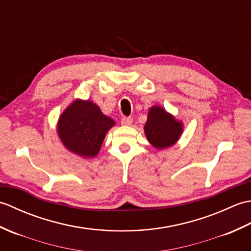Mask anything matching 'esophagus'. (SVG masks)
<instances>
[{"mask_svg": "<svg viewBox=\"0 0 251 251\" xmlns=\"http://www.w3.org/2000/svg\"><path fill=\"white\" fill-rule=\"evenodd\" d=\"M131 123H132L131 117H126L125 116L121 120V124L124 125V126H129V125H131Z\"/></svg>", "mask_w": 251, "mask_h": 251, "instance_id": "obj_1", "label": "esophagus"}]
</instances>
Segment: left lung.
I'll list each match as a JSON object with an SVG mask.
<instances>
[{
	"mask_svg": "<svg viewBox=\"0 0 251 251\" xmlns=\"http://www.w3.org/2000/svg\"><path fill=\"white\" fill-rule=\"evenodd\" d=\"M182 131V122L176 120L162 106L154 105L149 110L145 132L149 142L154 148L161 150L174 146Z\"/></svg>",
	"mask_w": 251,
	"mask_h": 251,
	"instance_id": "left-lung-1",
	"label": "left lung"
}]
</instances>
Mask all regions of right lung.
Returning <instances> with one entry per match:
<instances>
[{"label":"right lung","instance_id":"obj_1","mask_svg":"<svg viewBox=\"0 0 251 251\" xmlns=\"http://www.w3.org/2000/svg\"><path fill=\"white\" fill-rule=\"evenodd\" d=\"M115 122L89 100L77 99L62 112L57 132L63 145L82 157H95Z\"/></svg>","mask_w":251,"mask_h":251}]
</instances>
